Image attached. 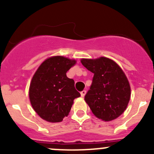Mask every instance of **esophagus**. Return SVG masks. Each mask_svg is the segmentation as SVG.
<instances>
[{
  "mask_svg": "<svg viewBox=\"0 0 154 154\" xmlns=\"http://www.w3.org/2000/svg\"><path fill=\"white\" fill-rule=\"evenodd\" d=\"M86 91H85V90H83V91H82L81 92H80V94H81V97H84V96L86 95Z\"/></svg>",
  "mask_w": 154,
  "mask_h": 154,
  "instance_id": "esophagus-1",
  "label": "esophagus"
}]
</instances>
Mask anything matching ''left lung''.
I'll return each instance as SVG.
<instances>
[{
	"mask_svg": "<svg viewBox=\"0 0 154 154\" xmlns=\"http://www.w3.org/2000/svg\"><path fill=\"white\" fill-rule=\"evenodd\" d=\"M81 63L94 74L85 101L94 116L103 122H111L123 114L128 106L131 88L122 68L105 57L81 59Z\"/></svg>",
	"mask_w": 154,
	"mask_h": 154,
	"instance_id": "8db88e82",
	"label": "left lung"
}]
</instances>
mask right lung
<instances>
[{
    "instance_id": "add662e5",
    "label": "right lung",
    "mask_w": 154,
    "mask_h": 154,
    "mask_svg": "<svg viewBox=\"0 0 154 154\" xmlns=\"http://www.w3.org/2000/svg\"><path fill=\"white\" fill-rule=\"evenodd\" d=\"M77 60L63 56L46 59L35 71L29 88V98L34 111L51 123L61 122L71 111L74 100L80 96L74 81L66 72Z\"/></svg>"
}]
</instances>
